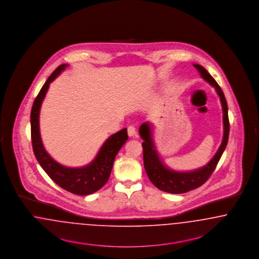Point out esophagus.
Here are the masks:
<instances>
[{"instance_id": "34e87169", "label": "esophagus", "mask_w": 259, "mask_h": 259, "mask_svg": "<svg viewBox=\"0 0 259 259\" xmlns=\"http://www.w3.org/2000/svg\"><path fill=\"white\" fill-rule=\"evenodd\" d=\"M127 134L130 136L132 137H136L137 136V133H136V130H135L134 125H128L127 126Z\"/></svg>"}]
</instances>
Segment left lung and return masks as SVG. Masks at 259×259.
I'll use <instances>...</instances> for the list:
<instances>
[{
    "instance_id": "8db88e82",
    "label": "left lung",
    "mask_w": 259,
    "mask_h": 259,
    "mask_svg": "<svg viewBox=\"0 0 259 259\" xmlns=\"http://www.w3.org/2000/svg\"><path fill=\"white\" fill-rule=\"evenodd\" d=\"M193 67L198 69L203 78L207 82H209L212 86H214L218 95L220 96L224 112V138L222 145L219 148L214 158H212L210 162L206 164L204 167L191 172H176L167 168L159 159L152 139L150 124L144 123L140 125L139 134L141 138L144 140L142 142V147L144 167L146 170L147 175L150 181L158 188V190L169 193H185L187 191H192L202 186L214 172L228 141L229 119L225 94L217 83V81L202 66L193 65Z\"/></svg>"
}]
</instances>
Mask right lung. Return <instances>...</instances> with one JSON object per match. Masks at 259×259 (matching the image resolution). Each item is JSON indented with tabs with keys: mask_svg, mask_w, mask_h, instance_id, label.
Listing matches in <instances>:
<instances>
[{
	"mask_svg": "<svg viewBox=\"0 0 259 259\" xmlns=\"http://www.w3.org/2000/svg\"><path fill=\"white\" fill-rule=\"evenodd\" d=\"M68 65L59 66L48 77L34 100L31 110V137L34 156L47 175L62 189L77 195H88L101 189L109 179L116 155L127 140L126 128L111 135L102 145L96 158L90 164L70 168L58 163L45 151L39 135L38 116L41 102L49 84Z\"/></svg>",
	"mask_w": 259,
	"mask_h": 259,
	"instance_id": "obj_1",
	"label": "right lung"
}]
</instances>
